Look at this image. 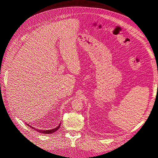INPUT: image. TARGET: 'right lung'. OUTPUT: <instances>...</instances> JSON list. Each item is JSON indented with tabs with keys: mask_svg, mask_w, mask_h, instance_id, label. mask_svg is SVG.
Here are the masks:
<instances>
[{
	"mask_svg": "<svg viewBox=\"0 0 158 158\" xmlns=\"http://www.w3.org/2000/svg\"><path fill=\"white\" fill-rule=\"evenodd\" d=\"M26 125H27V126H29V127H31V128L34 129V130L36 131L37 132H40V133H43V134H51V133H53V132H56L57 130H58V129H59V127H60V123L59 125L58 126H57L56 128H53V129H51V130H46V131L38 130V129H37V128H34V127H33L29 125H28V124H27V123H26Z\"/></svg>",
	"mask_w": 158,
	"mask_h": 158,
	"instance_id": "add662e5",
	"label": "right lung"
}]
</instances>
